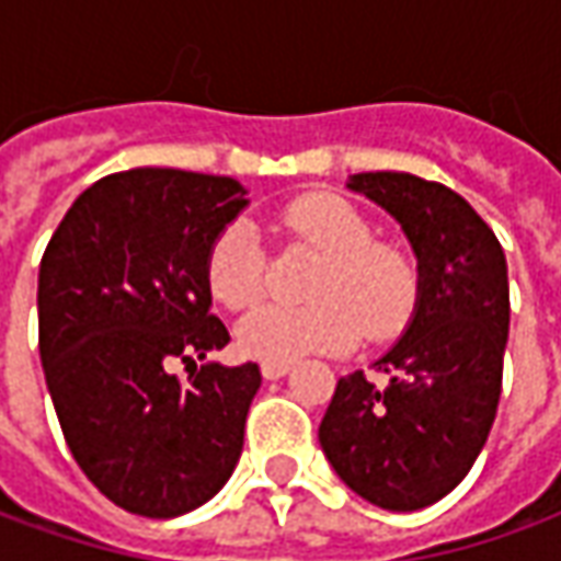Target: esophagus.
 <instances>
[{"label": "esophagus", "mask_w": 561, "mask_h": 561, "mask_svg": "<svg viewBox=\"0 0 561 561\" xmlns=\"http://www.w3.org/2000/svg\"><path fill=\"white\" fill-rule=\"evenodd\" d=\"M291 371V362H264L261 365V375L266 377V380H279V377H285Z\"/></svg>", "instance_id": "1"}]
</instances>
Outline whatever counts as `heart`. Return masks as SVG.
I'll list each match as a JSON object with an SVG mask.
<instances>
[{"label": "heart", "mask_w": 561, "mask_h": 561, "mask_svg": "<svg viewBox=\"0 0 561 561\" xmlns=\"http://www.w3.org/2000/svg\"><path fill=\"white\" fill-rule=\"evenodd\" d=\"M273 232L322 254L310 282V307H261L239 329V350L261 362H295L310 353H344L365 331L390 341L417 307L421 276L405 251L375 239L371 220L334 193H304L273 217ZM208 291L227 310L264 297V251L249 220H232L208 249Z\"/></svg>", "instance_id": "heart-1"}]
</instances>
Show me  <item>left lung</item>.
I'll return each mask as SVG.
<instances>
[{
  "label": "left lung",
  "instance_id": "1",
  "mask_svg": "<svg viewBox=\"0 0 561 561\" xmlns=\"http://www.w3.org/2000/svg\"><path fill=\"white\" fill-rule=\"evenodd\" d=\"M350 190L387 208L409 236L421 295L409 331L371 383L337 380L319 442L368 504L411 513L470 472L489 439L510 334V282L497 236L455 190L405 171L353 174Z\"/></svg>",
  "mask_w": 561,
  "mask_h": 561
}]
</instances>
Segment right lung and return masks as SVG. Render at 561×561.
<instances>
[{"instance_id": "obj_1", "label": "right lung", "mask_w": 561, "mask_h": 561, "mask_svg": "<svg viewBox=\"0 0 561 561\" xmlns=\"http://www.w3.org/2000/svg\"><path fill=\"white\" fill-rule=\"evenodd\" d=\"M245 208L232 178L131 169L91 184L39 264V356L64 439L113 504L174 519L211 501L242 455L254 362H205L230 331L205 261Z\"/></svg>"}]
</instances>
